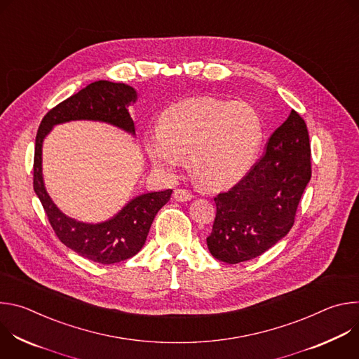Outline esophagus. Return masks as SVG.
Returning a JSON list of instances; mask_svg holds the SVG:
<instances>
[{"instance_id": "esophagus-1", "label": "esophagus", "mask_w": 359, "mask_h": 359, "mask_svg": "<svg viewBox=\"0 0 359 359\" xmlns=\"http://www.w3.org/2000/svg\"><path fill=\"white\" fill-rule=\"evenodd\" d=\"M173 197H175V200H177V201H187V200H191L193 198V194H191V191H189L187 189H176L175 190V193H173Z\"/></svg>"}]
</instances>
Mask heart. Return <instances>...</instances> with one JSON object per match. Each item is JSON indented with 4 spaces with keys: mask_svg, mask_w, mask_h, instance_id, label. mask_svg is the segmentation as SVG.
<instances>
[{
    "mask_svg": "<svg viewBox=\"0 0 359 359\" xmlns=\"http://www.w3.org/2000/svg\"><path fill=\"white\" fill-rule=\"evenodd\" d=\"M262 139V118L252 105L197 96L162 114L159 132L147 137L146 150L153 168L166 176H175L189 155L191 176L204 187L219 189L245 175Z\"/></svg>",
    "mask_w": 359,
    "mask_h": 359,
    "instance_id": "1",
    "label": "heart"
}]
</instances>
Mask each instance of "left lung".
<instances>
[{
    "mask_svg": "<svg viewBox=\"0 0 359 359\" xmlns=\"http://www.w3.org/2000/svg\"><path fill=\"white\" fill-rule=\"evenodd\" d=\"M311 179V146L304 119L291 111L270 136L263 156L230 190L215 197L208 237L215 259L237 264L259 257L291 230Z\"/></svg>",
    "mask_w": 359,
    "mask_h": 359,
    "instance_id": "obj_1",
    "label": "left lung"
}]
</instances>
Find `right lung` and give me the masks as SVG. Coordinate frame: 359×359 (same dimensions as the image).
Masks as SVG:
<instances>
[{
    "instance_id": "obj_1",
    "label": "right lung",
    "mask_w": 359,
    "mask_h": 359,
    "mask_svg": "<svg viewBox=\"0 0 359 359\" xmlns=\"http://www.w3.org/2000/svg\"><path fill=\"white\" fill-rule=\"evenodd\" d=\"M136 100V90L125 83L92 82L50 109L38 128L34 155V190L42 203L57 237L82 257L100 264H115L133 257L143 247L153 219L170 200L172 189L144 193L111 220L88 224L67 217L50 200L42 180V142L58 123L69 121H100L135 135L128 107Z\"/></svg>"
}]
</instances>
